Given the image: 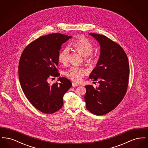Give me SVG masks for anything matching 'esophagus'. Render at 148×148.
Listing matches in <instances>:
<instances>
[{
  "instance_id": "34e87169",
  "label": "esophagus",
  "mask_w": 148,
  "mask_h": 148,
  "mask_svg": "<svg viewBox=\"0 0 148 148\" xmlns=\"http://www.w3.org/2000/svg\"><path fill=\"white\" fill-rule=\"evenodd\" d=\"M79 85L77 83H75V82H73L72 83V86H74V87H75V86H77Z\"/></svg>"
}]
</instances>
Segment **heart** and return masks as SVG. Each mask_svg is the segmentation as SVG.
Here are the masks:
<instances>
[{"mask_svg":"<svg viewBox=\"0 0 148 148\" xmlns=\"http://www.w3.org/2000/svg\"><path fill=\"white\" fill-rule=\"evenodd\" d=\"M73 48L82 56H84L85 60L88 63L94 64L95 59L91 56L94 50V46L92 42L83 37L78 39L72 44ZM70 51L68 47L64 48L58 55V60L64 65H67L69 61ZM86 73L84 68L79 66H72L65 72V75L74 82L80 81Z\"/></svg>","mask_w":148,"mask_h":148,"instance_id":"1","label":"heart"}]
</instances>
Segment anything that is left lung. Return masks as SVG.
I'll return each instance as SVG.
<instances>
[{"instance_id":"8db88e82","label":"left lung","mask_w":148,"mask_h":148,"mask_svg":"<svg viewBox=\"0 0 148 148\" xmlns=\"http://www.w3.org/2000/svg\"><path fill=\"white\" fill-rule=\"evenodd\" d=\"M100 46L98 63L89 78L99 83L98 87L85 85L86 109L97 115L111 112L124 98L128 85L129 64L127 54L118 44L106 36L90 33Z\"/></svg>"}]
</instances>
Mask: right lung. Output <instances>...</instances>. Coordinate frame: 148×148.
<instances>
[{
  "label": "right lung",
  "mask_w": 148,
  "mask_h": 148,
  "mask_svg": "<svg viewBox=\"0 0 148 148\" xmlns=\"http://www.w3.org/2000/svg\"><path fill=\"white\" fill-rule=\"evenodd\" d=\"M72 38L59 33L44 35L30 42L24 49L19 60L20 84L25 97L38 110L53 114L63 106L64 95L72 86L66 77H59L53 84L49 77H59L56 68L62 44Z\"/></svg>",
  "instance_id": "obj_1"
}]
</instances>
